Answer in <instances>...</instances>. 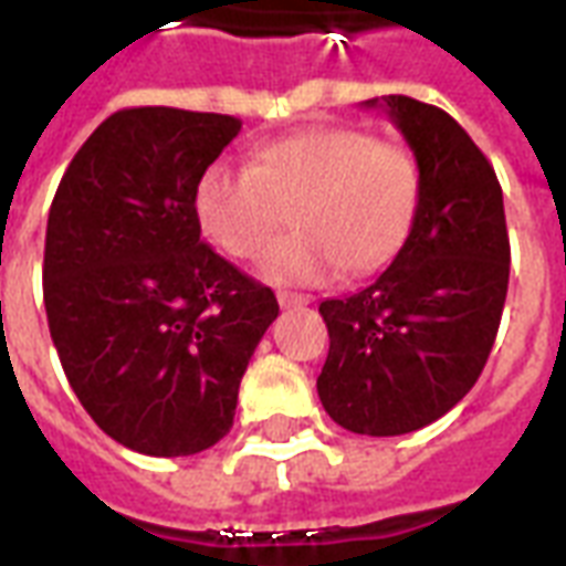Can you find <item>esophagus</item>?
Returning <instances> with one entry per match:
<instances>
[{
	"instance_id": "esophagus-1",
	"label": "esophagus",
	"mask_w": 566,
	"mask_h": 566,
	"mask_svg": "<svg viewBox=\"0 0 566 566\" xmlns=\"http://www.w3.org/2000/svg\"><path fill=\"white\" fill-rule=\"evenodd\" d=\"M279 305H282V308H293V305H308V296H302V293H291V291H279Z\"/></svg>"
}]
</instances>
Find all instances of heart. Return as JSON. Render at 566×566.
I'll list each match as a JSON object with an SVG mask.
<instances>
[{
  "mask_svg": "<svg viewBox=\"0 0 566 566\" xmlns=\"http://www.w3.org/2000/svg\"><path fill=\"white\" fill-rule=\"evenodd\" d=\"M421 175L412 154L356 127H308L254 150L252 166L213 163L196 187L205 237L243 261L293 222L261 258L279 284L332 282L388 266L416 226Z\"/></svg>",
  "mask_w": 566,
  "mask_h": 566,
  "instance_id": "obj_1",
  "label": "heart"
}]
</instances>
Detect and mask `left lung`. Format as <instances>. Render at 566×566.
<instances>
[{"label": "left lung", "instance_id": "1", "mask_svg": "<svg viewBox=\"0 0 566 566\" xmlns=\"http://www.w3.org/2000/svg\"><path fill=\"white\" fill-rule=\"evenodd\" d=\"M382 106L421 175L412 234L377 282L321 302L329 356L317 395L335 424L400 437L469 395L502 323L511 240L490 159L448 112L403 94Z\"/></svg>", "mask_w": 566, "mask_h": 566}]
</instances>
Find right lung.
Instances as JSON below:
<instances>
[{"label":"right lung","instance_id":"obj_1","mask_svg":"<svg viewBox=\"0 0 566 566\" xmlns=\"http://www.w3.org/2000/svg\"><path fill=\"white\" fill-rule=\"evenodd\" d=\"M240 127L171 106L115 112L50 207L55 350L94 424L139 454H198L226 437L245 365L279 317L275 293L219 258L196 219L198 178Z\"/></svg>","mask_w":566,"mask_h":566}]
</instances>
